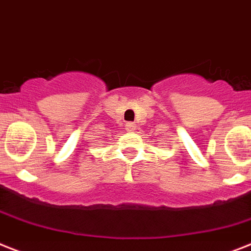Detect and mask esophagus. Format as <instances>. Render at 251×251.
Returning a JSON list of instances; mask_svg holds the SVG:
<instances>
[{"label":"esophagus","mask_w":251,"mask_h":251,"mask_svg":"<svg viewBox=\"0 0 251 251\" xmlns=\"http://www.w3.org/2000/svg\"><path fill=\"white\" fill-rule=\"evenodd\" d=\"M126 129H127L128 132H133V130L136 129V124L132 123V122H128V123H126Z\"/></svg>","instance_id":"34e87169"}]
</instances>
